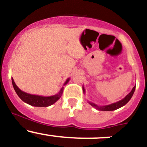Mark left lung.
Masks as SVG:
<instances>
[{
	"label": "left lung",
	"instance_id": "8db88e82",
	"mask_svg": "<svg viewBox=\"0 0 147 147\" xmlns=\"http://www.w3.org/2000/svg\"><path fill=\"white\" fill-rule=\"evenodd\" d=\"M135 87H136V86H134V87L132 88V90H131V91L129 93V94H127V95L124 98H123L122 100H119V101L115 102V103L110 104V105H105V106H98V105H95L94 103H92V102H89V104H90V105H92L93 107L96 108V109H98V110H100V111L115 110V109H119V108L121 107L124 106V105H125L127 102L131 100V97L133 96L134 91H135ZM82 90H83V92H85V90H84V87H82Z\"/></svg>",
	"mask_w": 147,
	"mask_h": 147
}]
</instances>
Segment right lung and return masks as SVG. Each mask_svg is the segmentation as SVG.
<instances>
[{"mask_svg":"<svg viewBox=\"0 0 147 147\" xmlns=\"http://www.w3.org/2000/svg\"><path fill=\"white\" fill-rule=\"evenodd\" d=\"M69 81V78H68L65 82L64 85L67 84ZM12 83H13V88H14L15 91H16V94H18L19 97L23 100V102L28 105H31L33 107H49L50 105H53L61 97L62 94H63V88L62 87L61 90H60L57 94H55L53 96H49V97H44V96H40V95H35V94H28L27 92L22 91L20 89L18 88L16 84L15 83L13 78H12Z\"/></svg>","mask_w":147,"mask_h":147,"instance_id":"add662e5","label":"right lung"}]
</instances>
